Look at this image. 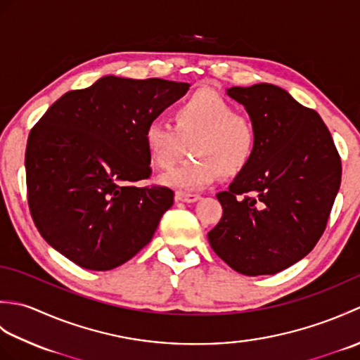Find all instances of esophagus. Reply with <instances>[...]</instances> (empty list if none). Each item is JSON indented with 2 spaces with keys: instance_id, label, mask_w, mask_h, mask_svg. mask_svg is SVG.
<instances>
[{
  "instance_id": "1",
  "label": "esophagus",
  "mask_w": 360,
  "mask_h": 360,
  "mask_svg": "<svg viewBox=\"0 0 360 360\" xmlns=\"http://www.w3.org/2000/svg\"><path fill=\"white\" fill-rule=\"evenodd\" d=\"M174 200H176V201H181V202H187V204H190V202H196V201H200V200H201V196H200V195H196V193L176 192V195H174Z\"/></svg>"
}]
</instances>
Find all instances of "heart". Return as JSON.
<instances>
[{
    "label": "heart",
    "mask_w": 360,
    "mask_h": 360,
    "mask_svg": "<svg viewBox=\"0 0 360 360\" xmlns=\"http://www.w3.org/2000/svg\"><path fill=\"white\" fill-rule=\"evenodd\" d=\"M173 125L160 117L143 129V142L151 162L170 168L186 153L190 158L160 181L181 190H200L218 178H233L254 159L258 145L257 128L248 116L212 89H198L174 106Z\"/></svg>",
    "instance_id": "b5f03b06"
}]
</instances>
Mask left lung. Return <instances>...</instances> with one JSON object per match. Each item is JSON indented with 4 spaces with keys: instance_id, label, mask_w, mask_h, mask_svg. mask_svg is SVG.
<instances>
[{
    "instance_id": "obj_1",
    "label": "left lung",
    "mask_w": 360,
    "mask_h": 360,
    "mask_svg": "<svg viewBox=\"0 0 360 360\" xmlns=\"http://www.w3.org/2000/svg\"><path fill=\"white\" fill-rule=\"evenodd\" d=\"M258 134L249 167L217 195L223 217L207 233L215 254L249 277L277 274L314 249L342 178L330 129L314 110L271 83L232 86Z\"/></svg>"
}]
</instances>
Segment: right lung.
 Instances as JSON below:
<instances>
[{
    "label": "right lung",
    "instance_id": "right-lung-1",
    "mask_svg": "<svg viewBox=\"0 0 360 360\" xmlns=\"http://www.w3.org/2000/svg\"><path fill=\"white\" fill-rule=\"evenodd\" d=\"M162 79H98L70 91L30 129L27 202L38 232L83 269L110 271L155 235L174 193L150 178L143 129L188 91Z\"/></svg>",
    "mask_w": 360,
    "mask_h": 360
}]
</instances>
